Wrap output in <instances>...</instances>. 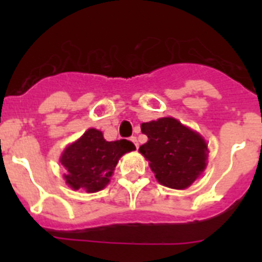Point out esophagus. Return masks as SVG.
Instances as JSON below:
<instances>
[{"instance_id":"34e87169","label":"esophagus","mask_w":262,"mask_h":262,"mask_svg":"<svg viewBox=\"0 0 262 262\" xmlns=\"http://www.w3.org/2000/svg\"><path fill=\"white\" fill-rule=\"evenodd\" d=\"M129 140H131V142H133L134 144H135L136 148L139 147V143H138V139H136V136H131V139H129Z\"/></svg>"}]
</instances>
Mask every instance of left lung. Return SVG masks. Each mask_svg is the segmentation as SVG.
<instances>
[{
    "mask_svg": "<svg viewBox=\"0 0 262 262\" xmlns=\"http://www.w3.org/2000/svg\"><path fill=\"white\" fill-rule=\"evenodd\" d=\"M148 142L139 152L149 161L157 181L172 189L190 186L205 170L207 145L202 136L174 118H160L142 124Z\"/></svg>",
    "mask_w": 262,
    "mask_h": 262,
    "instance_id": "1",
    "label": "left lung"
}]
</instances>
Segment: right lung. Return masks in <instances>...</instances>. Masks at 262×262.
<instances>
[{"instance_id":"1","label":"right lung","mask_w":262,"mask_h":262,"mask_svg":"<svg viewBox=\"0 0 262 262\" xmlns=\"http://www.w3.org/2000/svg\"><path fill=\"white\" fill-rule=\"evenodd\" d=\"M134 149L135 145L129 140L106 142L101 131L89 128L62 152L60 161L66 168L67 184L75 190L84 189L88 193L102 190L110 181L118 160Z\"/></svg>"}]
</instances>
